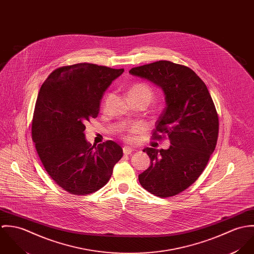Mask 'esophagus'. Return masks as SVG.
<instances>
[{
	"label": "esophagus",
	"instance_id": "1",
	"mask_svg": "<svg viewBox=\"0 0 254 254\" xmlns=\"http://www.w3.org/2000/svg\"><path fill=\"white\" fill-rule=\"evenodd\" d=\"M132 151H133V148H132V147H130V146H128V145L123 146V152H124V154L128 155V154H130Z\"/></svg>",
	"mask_w": 254,
	"mask_h": 254
}]
</instances>
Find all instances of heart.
Masks as SVG:
<instances>
[{
	"instance_id": "heart-1",
	"label": "heart",
	"mask_w": 254,
	"mask_h": 254,
	"mask_svg": "<svg viewBox=\"0 0 254 254\" xmlns=\"http://www.w3.org/2000/svg\"><path fill=\"white\" fill-rule=\"evenodd\" d=\"M152 90L144 83H138L130 87L128 91V98H144L148 103L152 98ZM139 128L137 126L131 129V132H136ZM128 140H131V137H128Z\"/></svg>"
}]
</instances>
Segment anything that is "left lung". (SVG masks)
I'll list each match as a JSON object with an SVG mask.
<instances>
[{"label": "left lung", "mask_w": 254, "mask_h": 254, "mask_svg": "<svg viewBox=\"0 0 254 254\" xmlns=\"http://www.w3.org/2000/svg\"><path fill=\"white\" fill-rule=\"evenodd\" d=\"M129 73L159 88L165 109L155 123L153 139L167 136V149L146 147L149 167L139 175L147 191L169 197L178 194L200 176L217 143L219 121L203 81L190 68L159 61L132 68Z\"/></svg>", "instance_id": "8db88e82"}]
</instances>
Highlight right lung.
I'll return each mask as SVG.
<instances>
[{
	"label": "right lung",
	"instance_id": "obj_1",
	"mask_svg": "<svg viewBox=\"0 0 254 254\" xmlns=\"http://www.w3.org/2000/svg\"><path fill=\"white\" fill-rule=\"evenodd\" d=\"M124 69L78 64L56 69L43 83L32 120L38 155L51 178L73 194L100 190L123 149L113 141L89 145L85 124L100 112L101 100Z\"/></svg>",
	"mask_w": 254,
	"mask_h": 254
}]
</instances>
